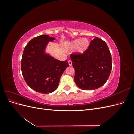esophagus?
<instances>
[{"mask_svg": "<svg viewBox=\"0 0 134 134\" xmlns=\"http://www.w3.org/2000/svg\"><path fill=\"white\" fill-rule=\"evenodd\" d=\"M68 63H69V65L70 66H71V65H72V62H71V60H69L68 61Z\"/></svg>", "mask_w": 134, "mask_h": 134, "instance_id": "esophagus-1", "label": "esophagus"}]
</instances>
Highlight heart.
I'll return each mask as SVG.
<instances>
[{
    "label": "heart",
    "instance_id": "1",
    "mask_svg": "<svg viewBox=\"0 0 134 134\" xmlns=\"http://www.w3.org/2000/svg\"><path fill=\"white\" fill-rule=\"evenodd\" d=\"M89 45H90V42H89L88 39H77L74 40L70 44L69 48H77V51H78V52H79V53H83L87 49Z\"/></svg>",
    "mask_w": 134,
    "mask_h": 134
}]
</instances>
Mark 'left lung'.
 <instances>
[{"label": "left lung", "instance_id": "1", "mask_svg": "<svg viewBox=\"0 0 134 134\" xmlns=\"http://www.w3.org/2000/svg\"><path fill=\"white\" fill-rule=\"evenodd\" d=\"M74 81L83 90H93L106 83L112 69L111 54L102 39L96 37L83 53L71 54Z\"/></svg>", "mask_w": 134, "mask_h": 134}]
</instances>
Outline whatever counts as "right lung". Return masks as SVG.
Returning <instances> with one entry per match:
<instances>
[{"label": "right lung", "mask_w": 134, "mask_h": 134, "mask_svg": "<svg viewBox=\"0 0 134 134\" xmlns=\"http://www.w3.org/2000/svg\"><path fill=\"white\" fill-rule=\"evenodd\" d=\"M55 40L48 35L34 38L25 47L21 60L25 82L32 90L43 94L58 88L61 76L69 66L68 60L59 61L44 53L48 42Z\"/></svg>", "instance_id": "1"}]
</instances>
